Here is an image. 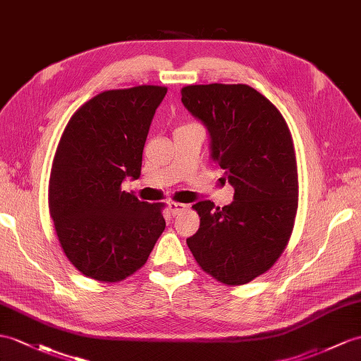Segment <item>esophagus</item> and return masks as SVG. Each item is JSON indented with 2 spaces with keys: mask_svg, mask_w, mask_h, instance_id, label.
I'll use <instances>...</instances> for the list:
<instances>
[{
  "mask_svg": "<svg viewBox=\"0 0 361 361\" xmlns=\"http://www.w3.org/2000/svg\"><path fill=\"white\" fill-rule=\"evenodd\" d=\"M169 209L171 216H178L179 213H182L183 209H185V205L179 204V202H169Z\"/></svg>",
  "mask_w": 361,
  "mask_h": 361,
  "instance_id": "1",
  "label": "esophagus"
}]
</instances>
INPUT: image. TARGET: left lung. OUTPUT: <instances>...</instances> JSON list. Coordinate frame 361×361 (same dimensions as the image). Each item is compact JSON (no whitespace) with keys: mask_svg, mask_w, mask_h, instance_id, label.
<instances>
[{"mask_svg":"<svg viewBox=\"0 0 361 361\" xmlns=\"http://www.w3.org/2000/svg\"><path fill=\"white\" fill-rule=\"evenodd\" d=\"M182 104L209 133L211 159L234 188L224 208L192 205L200 226L187 239L199 267L225 285H245L268 271L293 233L297 162L286 122L247 84L187 85Z\"/></svg>","mask_w":361,"mask_h":361,"instance_id":"left-lung-1","label":"left lung"}]
</instances>
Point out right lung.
<instances>
[{"instance_id":"obj_1","label":"right lung","mask_w":361,"mask_h":361,"mask_svg":"<svg viewBox=\"0 0 361 361\" xmlns=\"http://www.w3.org/2000/svg\"><path fill=\"white\" fill-rule=\"evenodd\" d=\"M166 87L107 90L70 118L56 148L49 208L72 265L99 282H121L150 256L165 230L164 204L121 190L137 179L156 109Z\"/></svg>"}]
</instances>
